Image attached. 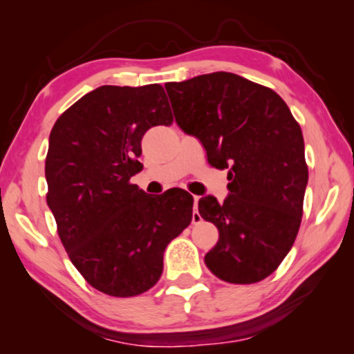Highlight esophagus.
Segmentation results:
<instances>
[{
  "instance_id": "esophagus-1",
  "label": "esophagus",
  "mask_w": 354,
  "mask_h": 354,
  "mask_svg": "<svg viewBox=\"0 0 354 354\" xmlns=\"http://www.w3.org/2000/svg\"><path fill=\"white\" fill-rule=\"evenodd\" d=\"M198 200H200V196L193 195V214H192V219H193V222H198V221H201V216H200V212L196 211V209H198Z\"/></svg>"
}]
</instances>
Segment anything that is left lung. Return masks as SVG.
<instances>
[{"mask_svg": "<svg viewBox=\"0 0 354 354\" xmlns=\"http://www.w3.org/2000/svg\"><path fill=\"white\" fill-rule=\"evenodd\" d=\"M164 86L178 127L200 140L212 167L229 169L224 203L198 201L200 216L219 230L207 269L230 283L259 282L288 254L301 224V129L275 91L230 72Z\"/></svg>", "mask_w": 354, "mask_h": 354, "instance_id": "obj_1", "label": "left lung"}]
</instances>
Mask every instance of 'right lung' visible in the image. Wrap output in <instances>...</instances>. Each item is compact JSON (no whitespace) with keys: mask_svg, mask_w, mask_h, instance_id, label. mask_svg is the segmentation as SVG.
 Returning <instances> with one entry per match:
<instances>
[{"mask_svg":"<svg viewBox=\"0 0 354 354\" xmlns=\"http://www.w3.org/2000/svg\"><path fill=\"white\" fill-rule=\"evenodd\" d=\"M171 122L161 85H103L72 104L50 133L46 203L57 234L86 282L111 297L151 288L166 246L192 222L190 193L148 196L130 183L142 171L143 135Z\"/></svg>","mask_w":354,"mask_h":354,"instance_id":"obj_1","label":"right lung"}]
</instances>
